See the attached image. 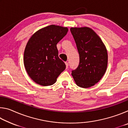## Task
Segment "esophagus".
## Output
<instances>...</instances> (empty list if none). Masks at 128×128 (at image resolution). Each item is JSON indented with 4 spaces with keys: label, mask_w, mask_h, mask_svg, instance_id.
Wrapping results in <instances>:
<instances>
[{
    "label": "esophagus",
    "mask_w": 128,
    "mask_h": 128,
    "mask_svg": "<svg viewBox=\"0 0 128 128\" xmlns=\"http://www.w3.org/2000/svg\"><path fill=\"white\" fill-rule=\"evenodd\" d=\"M66 68H68V66H69L68 62H66Z\"/></svg>",
    "instance_id": "obj_1"
}]
</instances>
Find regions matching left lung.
Listing matches in <instances>:
<instances>
[{"label": "left lung", "mask_w": 128, "mask_h": 128, "mask_svg": "<svg viewBox=\"0 0 128 128\" xmlns=\"http://www.w3.org/2000/svg\"><path fill=\"white\" fill-rule=\"evenodd\" d=\"M70 32L80 55L79 65L72 71V75L79 87H92L100 81L107 69V49L91 28H71Z\"/></svg>", "instance_id": "obj_1"}]
</instances>
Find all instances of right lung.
Instances as JSON below:
<instances>
[{
	"label": "right lung",
	"mask_w": 128,
	"mask_h": 128,
	"mask_svg": "<svg viewBox=\"0 0 128 128\" xmlns=\"http://www.w3.org/2000/svg\"><path fill=\"white\" fill-rule=\"evenodd\" d=\"M66 27L51 25L36 32L26 46L24 62L29 77L42 86H50L66 66L58 56V43L67 34Z\"/></svg>",
	"instance_id": "obj_1"
}]
</instances>
